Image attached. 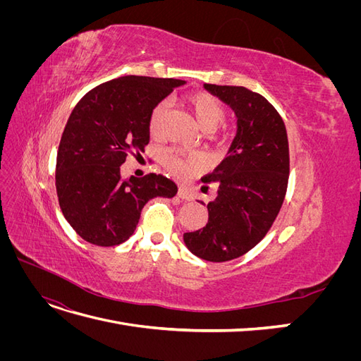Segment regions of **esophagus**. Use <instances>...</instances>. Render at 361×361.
<instances>
[{
    "instance_id": "1",
    "label": "esophagus",
    "mask_w": 361,
    "mask_h": 361,
    "mask_svg": "<svg viewBox=\"0 0 361 361\" xmlns=\"http://www.w3.org/2000/svg\"><path fill=\"white\" fill-rule=\"evenodd\" d=\"M178 195H179L180 199H183V200H188V202L194 199L192 192H191L190 190H187V188H182V187L178 190Z\"/></svg>"
}]
</instances>
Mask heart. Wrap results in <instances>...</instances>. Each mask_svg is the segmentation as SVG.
Listing matches in <instances>:
<instances>
[{"label": "heart", "instance_id": "heart-1", "mask_svg": "<svg viewBox=\"0 0 361 361\" xmlns=\"http://www.w3.org/2000/svg\"><path fill=\"white\" fill-rule=\"evenodd\" d=\"M187 104L197 122L206 130H214L226 117L223 104L215 96L206 92H195L187 96ZM164 114H166V102H159L152 108L149 116V130L157 137L162 133ZM164 167L171 176L178 179H187L195 176L203 170V158L195 152H182L176 149H169L162 154Z\"/></svg>", "mask_w": 361, "mask_h": 361}]
</instances>
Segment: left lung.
I'll return each instance as SVG.
<instances>
[{"label": "left lung", "instance_id": "8db88e82", "mask_svg": "<svg viewBox=\"0 0 361 361\" xmlns=\"http://www.w3.org/2000/svg\"><path fill=\"white\" fill-rule=\"evenodd\" d=\"M204 89L235 111L238 130L227 157L202 179L218 183L207 223L183 233V241L200 259L227 262L257 245L277 218L288 190L289 143L281 116L262 94L238 85Z\"/></svg>", "mask_w": 361, "mask_h": 361}]
</instances>
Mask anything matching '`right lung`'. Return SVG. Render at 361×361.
I'll list each match as a JSON object with an SVG mask.
<instances>
[{
  "label": "right lung",
  "instance_id": "add662e5",
  "mask_svg": "<svg viewBox=\"0 0 361 361\" xmlns=\"http://www.w3.org/2000/svg\"><path fill=\"white\" fill-rule=\"evenodd\" d=\"M182 80L128 75L85 93L75 105L57 152L56 188L61 212L84 241L125 243L154 197H173L176 183L162 174L123 180L120 166L149 143L152 108Z\"/></svg>",
  "mask_w": 361,
  "mask_h": 361
}]
</instances>
